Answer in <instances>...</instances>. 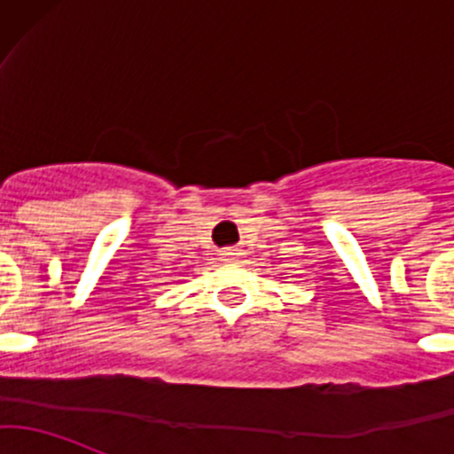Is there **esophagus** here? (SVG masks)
<instances>
[{"instance_id": "esophagus-1", "label": "esophagus", "mask_w": 454, "mask_h": 454, "mask_svg": "<svg viewBox=\"0 0 454 454\" xmlns=\"http://www.w3.org/2000/svg\"><path fill=\"white\" fill-rule=\"evenodd\" d=\"M239 254H241L239 248H226V250H222V259H223V261H235V259H239Z\"/></svg>"}]
</instances>
